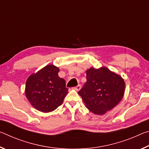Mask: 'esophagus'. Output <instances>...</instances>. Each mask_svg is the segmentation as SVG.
Masks as SVG:
<instances>
[{
  "label": "esophagus",
  "mask_w": 149,
  "mask_h": 149,
  "mask_svg": "<svg viewBox=\"0 0 149 149\" xmlns=\"http://www.w3.org/2000/svg\"><path fill=\"white\" fill-rule=\"evenodd\" d=\"M74 89L75 90V91H79L80 89H81V85H78L77 86H76V87H74Z\"/></svg>",
  "instance_id": "1"
}]
</instances>
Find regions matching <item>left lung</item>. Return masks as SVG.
<instances>
[{"label": "left lung", "mask_w": 149, "mask_h": 149, "mask_svg": "<svg viewBox=\"0 0 149 149\" xmlns=\"http://www.w3.org/2000/svg\"><path fill=\"white\" fill-rule=\"evenodd\" d=\"M87 82L78 94L86 108L97 115H103L118 105L124 95L123 78L107 68H90L86 71Z\"/></svg>", "instance_id": "obj_1"}]
</instances>
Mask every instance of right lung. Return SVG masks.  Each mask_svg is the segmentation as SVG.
Listing matches in <instances>:
<instances>
[{"instance_id":"1","label":"right lung","mask_w":149,"mask_h":149,"mask_svg":"<svg viewBox=\"0 0 149 149\" xmlns=\"http://www.w3.org/2000/svg\"><path fill=\"white\" fill-rule=\"evenodd\" d=\"M59 68L47 65L27 78L25 94L35 109L45 113L52 112L61 105L68 89L58 76Z\"/></svg>"}]
</instances>
